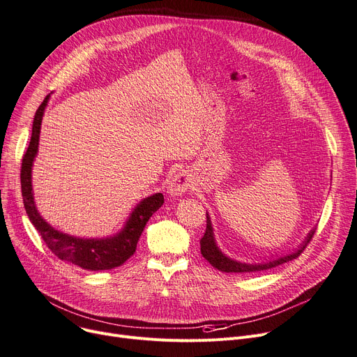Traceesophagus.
<instances>
[{
	"mask_svg": "<svg viewBox=\"0 0 357 357\" xmlns=\"http://www.w3.org/2000/svg\"><path fill=\"white\" fill-rule=\"evenodd\" d=\"M192 179L191 175H189L186 171H178L175 176L171 179L169 186H168V194L171 197H179L185 192H188L189 189L192 188Z\"/></svg>",
	"mask_w": 357,
	"mask_h": 357,
	"instance_id": "34e87169",
	"label": "esophagus"
}]
</instances>
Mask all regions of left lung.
<instances>
[{
    "mask_svg": "<svg viewBox=\"0 0 357 357\" xmlns=\"http://www.w3.org/2000/svg\"><path fill=\"white\" fill-rule=\"evenodd\" d=\"M314 229L307 235L305 241L301 244V247L294 251L293 254H289L286 257H280L277 259H271L268 263H261V264H244V263H238V261H234L228 257H225L220 248L215 244V240H213V232H212V225H211V220L206 213V229L205 234L201 238V252L204 255L205 259L209 261V264H212L217 270L224 271V273H238V274H245V273H258V271H266L270 268H274L277 266H281L284 263H289L293 258H297L304 248L307 247V244L312 241L313 235H314Z\"/></svg>",
    "mask_w": 357,
    "mask_h": 357,
    "instance_id": "8db88e82",
    "label": "left lung"
}]
</instances>
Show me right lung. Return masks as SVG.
Returning <instances> with one entry per match:
<instances>
[{"mask_svg": "<svg viewBox=\"0 0 357 357\" xmlns=\"http://www.w3.org/2000/svg\"><path fill=\"white\" fill-rule=\"evenodd\" d=\"M49 98L50 94L45 96V99L36 112L30 145L27 148V152L22 156L20 178L24 208H26L31 224L41 235L45 245L52 250V252L56 257L90 271L112 270L114 267L122 266L125 261H128L133 255V252L136 251L139 236L142 231H144L146 222L152 217V213L162 206L163 195L155 194L152 197L145 198L135 208L125 228L114 236H109V238L105 240L76 238V236L63 234L47 224L40 217V213L34 205L31 186V166L38 151L40 126Z\"/></svg>", "mask_w": 357, "mask_h": 357, "instance_id": "obj_1", "label": "right lung"}]
</instances>
